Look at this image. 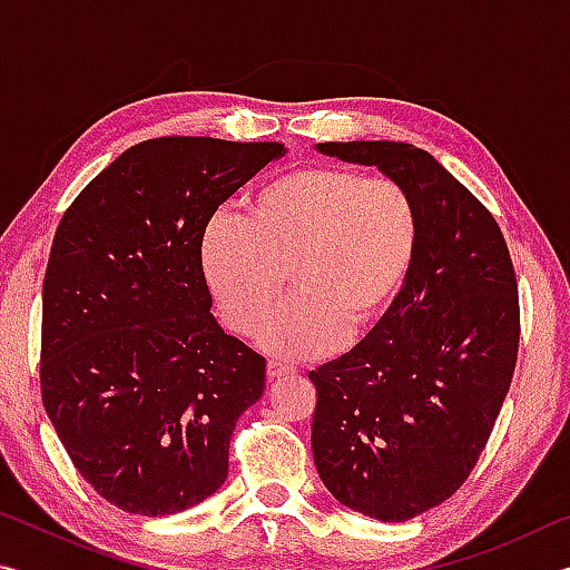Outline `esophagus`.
Instances as JSON below:
<instances>
[{
    "label": "esophagus",
    "mask_w": 570,
    "mask_h": 570,
    "mask_svg": "<svg viewBox=\"0 0 570 570\" xmlns=\"http://www.w3.org/2000/svg\"><path fill=\"white\" fill-rule=\"evenodd\" d=\"M266 374H268V380H282V377H288V374H296V370L288 364H282V362H268Z\"/></svg>",
    "instance_id": "esophagus-1"
}]
</instances>
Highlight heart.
I'll list each match as a JSON object with an SVG mask.
<instances>
[{
	"mask_svg": "<svg viewBox=\"0 0 570 570\" xmlns=\"http://www.w3.org/2000/svg\"><path fill=\"white\" fill-rule=\"evenodd\" d=\"M420 244V210L400 180L312 166L258 188L246 220L210 218L200 236V272L224 322L244 336L282 302L286 274L294 302L258 340L284 360H308L390 312Z\"/></svg>",
	"mask_w": 570,
	"mask_h": 570,
	"instance_id": "heart-1",
	"label": "heart"
}]
</instances>
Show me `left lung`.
Returning a JSON list of instances; mask_svg holds the SVG:
<instances>
[{
    "label": "left lung",
    "instance_id": "left-lung-1",
    "mask_svg": "<svg viewBox=\"0 0 570 570\" xmlns=\"http://www.w3.org/2000/svg\"><path fill=\"white\" fill-rule=\"evenodd\" d=\"M412 193L422 244L407 286L364 340L308 372L314 465L342 505L402 523L458 493L485 450L518 360V282L490 210L428 150L320 142Z\"/></svg>",
    "mask_w": 570,
    "mask_h": 570
}]
</instances>
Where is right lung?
<instances>
[{
    "label": "right lung",
    "mask_w": 570,
    "mask_h": 570,
    "mask_svg": "<svg viewBox=\"0 0 570 570\" xmlns=\"http://www.w3.org/2000/svg\"><path fill=\"white\" fill-rule=\"evenodd\" d=\"M282 142L146 140L57 226L42 284L40 387L77 472L135 515H173L228 475L266 360L210 314L200 236Z\"/></svg>",
    "instance_id": "1"
}]
</instances>
